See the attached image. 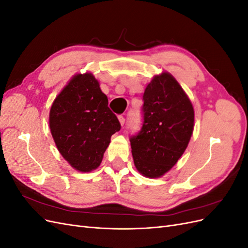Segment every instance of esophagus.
Listing matches in <instances>:
<instances>
[{
  "label": "esophagus",
  "instance_id": "esophagus-1",
  "mask_svg": "<svg viewBox=\"0 0 248 248\" xmlns=\"http://www.w3.org/2000/svg\"><path fill=\"white\" fill-rule=\"evenodd\" d=\"M118 119H119V122H120V124H121L122 126L125 124V118L123 117V116H119L118 117Z\"/></svg>",
  "mask_w": 248,
  "mask_h": 248
}]
</instances>
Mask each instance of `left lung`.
<instances>
[{
	"label": "left lung",
	"instance_id": "8db88e82",
	"mask_svg": "<svg viewBox=\"0 0 248 248\" xmlns=\"http://www.w3.org/2000/svg\"><path fill=\"white\" fill-rule=\"evenodd\" d=\"M140 131L130 138L134 166L142 176L158 178L182 156L193 131L190 99L169 72L155 76L147 86Z\"/></svg>",
	"mask_w": 248,
	"mask_h": 248
}]
</instances>
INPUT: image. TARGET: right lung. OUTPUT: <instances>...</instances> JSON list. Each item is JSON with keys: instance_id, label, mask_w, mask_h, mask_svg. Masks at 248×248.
I'll return each mask as SVG.
<instances>
[{"instance_id": "obj_1", "label": "right lung", "mask_w": 248, "mask_h": 248, "mask_svg": "<svg viewBox=\"0 0 248 248\" xmlns=\"http://www.w3.org/2000/svg\"><path fill=\"white\" fill-rule=\"evenodd\" d=\"M92 73L77 74L57 97L49 111V128L59 152L77 170L100 166L110 137L121 129L117 116Z\"/></svg>"}]
</instances>
